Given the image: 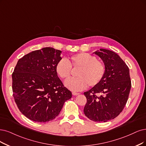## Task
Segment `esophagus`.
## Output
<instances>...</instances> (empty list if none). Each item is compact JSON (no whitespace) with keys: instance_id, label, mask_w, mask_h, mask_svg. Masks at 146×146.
Returning <instances> with one entry per match:
<instances>
[{"instance_id":"obj_1","label":"esophagus","mask_w":146,"mask_h":146,"mask_svg":"<svg viewBox=\"0 0 146 146\" xmlns=\"http://www.w3.org/2000/svg\"><path fill=\"white\" fill-rule=\"evenodd\" d=\"M72 94L74 95V96H77V95H79V93H76V92H72Z\"/></svg>"}]
</instances>
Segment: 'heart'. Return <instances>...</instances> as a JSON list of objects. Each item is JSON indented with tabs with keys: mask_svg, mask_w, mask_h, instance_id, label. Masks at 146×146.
Returning a JSON list of instances; mask_svg holds the SVG:
<instances>
[{
	"mask_svg": "<svg viewBox=\"0 0 146 146\" xmlns=\"http://www.w3.org/2000/svg\"><path fill=\"white\" fill-rule=\"evenodd\" d=\"M73 69H78L75 74L76 78L65 82L66 87L72 91H78L87 87H94L103 80L105 72V63L88 53H79L72 55L67 61L64 58L56 64V72L63 79H68Z\"/></svg>",
	"mask_w": 146,
	"mask_h": 146,
	"instance_id": "heart-1",
	"label": "heart"
}]
</instances>
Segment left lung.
Returning <instances> with one entry per match:
<instances>
[{"label":"left lung","mask_w":146,"mask_h":146,"mask_svg":"<svg viewBox=\"0 0 146 146\" xmlns=\"http://www.w3.org/2000/svg\"><path fill=\"white\" fill-rule=\"evenodd\" d=\"M95 54L105 63L106 72L98 85L84 93L87 98L84 112L91 120L106 122L117 117L124 109L131 80L129 67L117 53L100 48Z\"/></svg>","instance_id":"obj_1"}]
</instances>
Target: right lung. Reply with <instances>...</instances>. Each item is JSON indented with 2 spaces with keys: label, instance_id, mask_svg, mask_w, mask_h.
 <instances>
[{
  "label": "right lung",
  "instance_id": "right-lung-1",
  "mask_svg": "<svg viewBox=\"0 0 146 146\" xmlns=\"http://www.w3.org/2000/svg\"><path fill=\"white\" fill-rule=\"evenodd\" d=\"M61 51L52 47L35 50L20 58L12 74L15 104L22 114L36 122L57 117L72 94L56 72Z\"/></svg>",
  "mask_w": 146,
  "mask_h": 146
}]
</instances>
